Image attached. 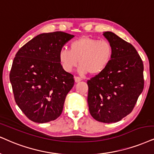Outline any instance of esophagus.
Here are the masks:
<instances>
[{
  "label": "esophagus",
  "instance_id": "esophagus-1",
  "mask_svg": "<svg viewBox=\"0 0 154 154\" xmlns=\"http://www.w3.org/2000/svg\"><path fill=\"white\" fill-rule=\"evenodd\" d=\"M82 81V79H81V78L78 77V76L75 77V83H79V82H80V81Z\"/></svg>",
  "mask_w": 154,
  "mask_h": 154
}]
</instances>
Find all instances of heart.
I'll return each mask as SVG.
<instances>
[{
  "label": "heart",
  "instance_id": "obj_1",
  "mask_svg": "<svg viewBox=\"0 0 154 154\" xmlns=\"http://www.w3.org/2000/svg\"><path fill=\"white\" fill-rule=\"evenodd\" d=\"M113 47L107 40L81 37L72 41L70 50L62 49L59 60L63 68L71 72L78 66L81 74L97 75L101 73L111 62Z\"/></svg>",
  "mask_w": 154,
  "mask_h": 154
}]
</instances>
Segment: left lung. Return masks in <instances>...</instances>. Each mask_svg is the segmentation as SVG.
Masks as SVG:
<instances>
[{
  "mask_svg": "<svg viewBox=\"0 0 154 154\" xmlns=\"http://www.w3.org/2000/svg\"><path fill=\"white\" fill-rule=\"evenodd\" d=\"M103 35L113 47L111 62L87 81L88 103L96 121L115 123L131 113L143 90V63L131 43L112 32Z\"/></svg>",
  "mask_w": 154,
  "mask_h": 154,
  "instance_id": "left-lung-1",
  "label": "left lung"
}]
</instances>
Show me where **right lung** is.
Segmentation results:
<instances>
[{"label":"right lung","instance_id":"add662e5","mask_svg":"<svg viewBox=\"0 0 154 154\" xmlns=\"http://www.w3.org/2000/svg\"><path fill=\"white\" fill-rule=\"evenodd\" d=\"M73 36L61 31L40 34L19 49L13 59L10 81L15 101L33 122H49L61 114L75 81L63 68L59 53Z\"/></svg>","mask_w":154,"mask_h":154}]
</instances>
